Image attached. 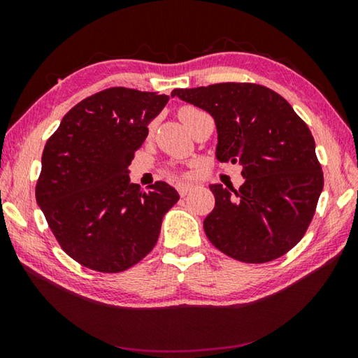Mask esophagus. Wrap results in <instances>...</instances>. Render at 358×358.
I'll use <instances>...</instances> for the list:
<instances>
[{
  "label": "esophagus",
  "mask_w": 358,
  "mask_h": 358,
  "mask_svg": "<svg viewBox=\"0 0 358 358\" xmlns=\"http://www.w3.org/2000/svg\"><path fill=\"white\" fill-rule=\"evenodd\" d=\"M191 187H192V185H185V183H180V185H177V191H178V194L181 197H185L187 192L191 191Z\"/></svg>",
  "instance_id": "1"
}]
</instances>
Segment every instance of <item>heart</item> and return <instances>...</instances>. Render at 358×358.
Wrapping results in <instances>:
<instances>
[{"instance_id":"heart-1","label":"heart","mask_w":358,"mask_h":358,"mask_svg":"<svg viewBox=\"0 0 358 358\" xmlns=\"http://www.w3.org/2000/svg\"><path fill=\"white\" fill-rule=\"evenodd\" d=\"M202 113H203V112L201 110V108L192 107V106H185V107L180 108L178 117H180L181 121H183V124L187 128L191 121H192L194 118H196V117H199V115H202Z\"/></svg>"}]
</instances>
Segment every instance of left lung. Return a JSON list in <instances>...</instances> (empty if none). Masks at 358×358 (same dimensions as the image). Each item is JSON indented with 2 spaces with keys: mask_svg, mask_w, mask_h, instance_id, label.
Here are the masks:
<instances>
[{
  "mask_svg": "<svg viewBox=\"0 0 358 358\" xmlns=\"http://www.w3.org/2000/svg\"><path fill=\"white\" fill-rule=\"evenodd\" d=\"M175 96L215 118L217 161L243 167L240 189L210 185L215 208L203 221L208 240L246 264L284 256L305 235L324 187L310 128L262 85L216 83L173 90Z\"/></svg>",
  "mask_w": 358,
  "mask_h": 358,
  "instance_id": "left-lung-1",
  "label": "left lung"
}]
</instances>
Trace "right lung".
Instances as JSON below:
<instances>
[{
	"instance_id": "1",
	"label": "right lung",
	"mask_w": 358,
	"mask_h": 358,
	"mask_svg": "<svg viewBox=\"0 0 358 358\" xmlns=\"http://www.w3.org/2000/svg\"><path fill=\"white\" fill-rule=\"evenodd\" d=\"M169 96L115 87L64 115L42 153L36 201L69 257L118 273L153 250L162 217L178 202L166 181L143 191L129 164Z\"/></svg>"
}]
</instances>
